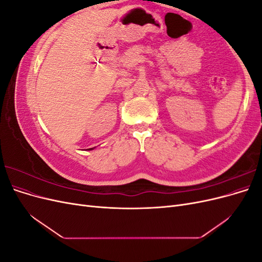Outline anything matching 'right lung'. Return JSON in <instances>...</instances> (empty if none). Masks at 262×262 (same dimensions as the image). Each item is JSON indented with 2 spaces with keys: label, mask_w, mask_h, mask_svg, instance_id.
<instances>
[{
  "label": "right lung",
  "mask_w": 262,
  "mask_h": 262,
  "mask_svg": "<svg viewBox=\"0 0 262 262\" xmlns=\"http://www.w3.org/2000/svg\"><path fill=\"white\" fill-rule=\"evenodd\" d=\"M89 149H93V148H89Z\"/></svg>",
  "instance_id": "1"
}]
</instances>
